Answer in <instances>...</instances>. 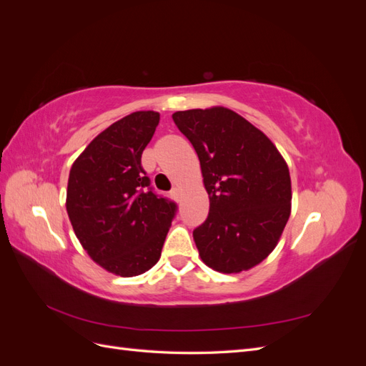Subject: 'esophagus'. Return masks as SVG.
<instances>
[{
    "label": "esophagus",
    "mask_w": 366,
    "mask_h": 366,
    "mask_svg": "<svg viewBox=\"0 0 366 366\" xmlns=\"http://www.w3.org/2000/svg\"><path fill=\"white\" fill-rule=\"evenodd\" d=\"M171 195H172V198L175 202H180V198H182V191H180V187H174V189L171 191Z\"/></svg>",
    "instance_id": "obj_1"
}]
</instances>
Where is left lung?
<instances>
[{
  "instance_id": "8db88e82",
  "label": "left lung",
  "mask_w": 366,
  "mask_h": 366,
  "mask_svg": "<svg viewBox=\"0 0 366 366\" xmlns=\"http://www.w3.org/2000/svg\"><path fill=\"white\" fill-rule=\"evenodd\" d=\"M172 119L192 143L209 194V215L194 230L203 262L221 273L254 267L289 221V166L262 131L232 109H187Z\"/></svg>"
}]
</instances>
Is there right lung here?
<instances>
[{"mask_svg":"<svg viewBox=\"0 0 366 366\" xmlns=\"http://www.w3.org/2000/svg\"><path fill=\"white\" fill-rule=\"evenodd\" d=\"M160 120L136 112L109 125L70 169L67 214L92 259L114 274L137 276L160 259L177 204L152 191L142 152Z\"/></svg>","mask_w":366,"mask_h":366,"instance_id":"add662e5","label":"right lung"}]
</instances>
